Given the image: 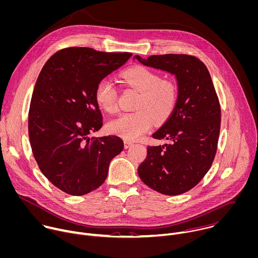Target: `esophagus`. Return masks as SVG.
I'll return each instance as SVG.
<instances>
[{
    "label": "esophagus",
    "mask_w": 258,
    "mask_h": 258,
    "mask_svg": "<svg viewBox=\"0 0 258 258\" xmlns=\"http://www.w3.org/2000/svg\"><path fill=\"white\" fill-rule=\"evenodd\" d=\"M133 146V143L132 142H130V141H124V148L125 149H128V148H131Z\"/></svg>",
    "instance_id": "34e87169"
}]
</instances>
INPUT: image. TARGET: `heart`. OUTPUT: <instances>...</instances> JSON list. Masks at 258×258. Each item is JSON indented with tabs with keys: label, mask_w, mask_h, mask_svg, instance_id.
Here are the masks:
<instances>
[{
	"label": "heart",
	"mask_w": 258,
	"mask_h": 258,
	"mask_svg": "<svg viewBox=\"0 0 258 258\" xmlns=\"http://www.w3.org/2000/svg\"><path fill=\"white\" fill-rule=\"evenodd\" d=\"M127 87L140 92L134 113H123L108 121L107 131L125 140L134 141L147 133L155 122H163L174 111L178 101V87L173 80L161 79L146 67L135 66L121 74ZM97 105L106 112L117 109V92L114 83L104 78L95 88Z\"/></svg>",
	"instance_id": "obj_1"
}]
</instances>
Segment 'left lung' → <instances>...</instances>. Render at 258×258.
I'll use <instances>...</instances> for the list:
<instances>
[{
  "label": "left lung",
  "instance_id": "8db88e82",
  "mask_svg": "<svg viewBox=\"0 0 258 258\" xmlns=\"http://www.w3.org/2000/svg\"><path fill=\"white\" fill-rule=\"evenodd\" d=\"M135 58L174 75L178 86L174 111L152 135L169 144L147 148V158L138 168L139 176L162 195L184 194L204 178L217 152L221 107L211 75L205 63L192 55L169 53Z\"/></svg>",
  "mask_w": 258,
  "mask_h": 258
}]
</instances>
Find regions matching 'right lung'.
I'll return each mask as SVG.
<instances>
[{"label":"right lung","instance_id":"right-lung-1","mask_svg":"<svg viewBox=\"0 0 258 258\" xmlns=\"http://www.w3.org/2000/svg\"><path fill=\"white\" fill-rule=\"evenodd\" d=\"M130 52L68 47L43 66L31 97L28 134L42 174L58 189L84 196L106 179L110 161L123 150L119 137L90 138L102 126L97 83L124 64Z\"/></svg>","mask_w":258,"mask_h":258}]
</instances>
